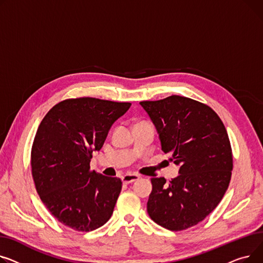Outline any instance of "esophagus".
Wrapping results in <instances>:
<instances>
[{
  "instance_id": "esophagus-1",
  "label": "esophagus",
  "mask_w": 263,
  "mask_h": 263,
  "mask_svg": "<svg viewBox=\"0 0 263 263\" xmlns=\"http://www.w3.org/2000/svg\"><path fill=\"white\" fill-rule=\"evenodd\" d=\"M139 178H140V176L137 174H125L122 176V181H123V183L127 184V183H132V182L138 180Z\"/></svg>"
}]
</instances>
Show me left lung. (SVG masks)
Returning <instances> with one entry per match:
<instances>
[{
	"instance_id": "8db88e82",
	"label": "left lung",
	"mask_w": 263,
	"mask_h": 263,
	"mask_svg": "<svg viewBox=\"0 0 263 263\" xmlns=\"http://www.w3.org/2000/svg\"><path fill=\"white\" fill-rule=\"evenodd\" d=\"M140 105L155 125L161 149L179 166V175L168 183L164 177L151 179L148 215L166 229H187L213 211L228 188L233 154L226 128L209 106L189 98Z\"/></svg>"
}]
</instances>
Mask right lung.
Masks as SVG:
<instances>
[{
    "label": "right lung",
    "mask_w": 263,
    "mask_h": 263,
    "mask_svg": "<svg viewBox=\"0 0 263 263\" xmlns=\"http://www.w3.org/2000/svg\"><path fill=\"white\" fill-rule=\"evenodd\" d=\"M130 105L70 99L55 105L41 121L32 147V174L42 203L60 223L91 231L110 219L122 181L90 171V161Z\"/></svg>",
    "instance_id": "1"
}]
</instances>
